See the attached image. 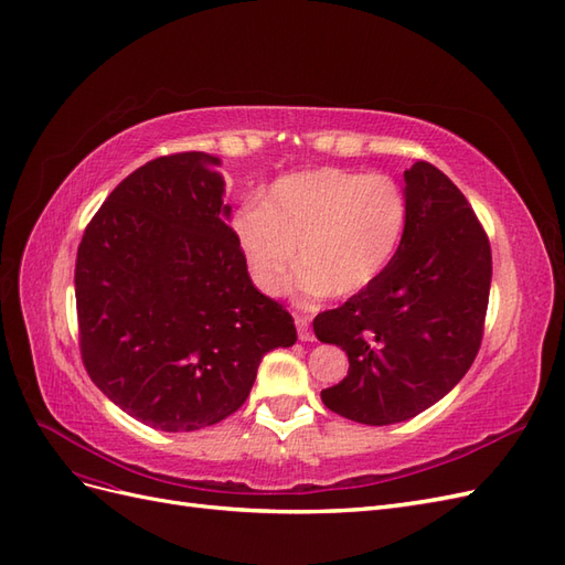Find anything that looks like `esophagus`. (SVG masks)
Wrapping results in <instances>:
<instances>
[{"mask_svg":"<svg viewBox=\"0 0 565 565\" xmlns=\"http://www.w3.org/2000/svg\"><path fill=\"white\" fill-rule=\"evenodd\" d=\"M295 324H297V334H299L301 341H313V332H311V328H309V318L297 313V316H295Z\"/></svg>","mask_w":565,"mask_h":565,"instance_id":"1","label":"esophagus"}]
</instances>
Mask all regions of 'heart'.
<instances>
[{"mask_svg":"<svg viewBox=\"0 0 565 565\" xmlns=\"http://www.w3.org/2000/svg\"><path fill=\"white\" fill-rule=\"evenodd\" d=\"M405 224L407 195L396 179L322 167L278 179L235 216V233L268 297L285 292L299 262L295 295L306 303L370 287L396 256Z\"/></svg>","mask_w":565,"mask_h":565,"instance_id":"b5f03b06","label":"heart"}]
</instances>
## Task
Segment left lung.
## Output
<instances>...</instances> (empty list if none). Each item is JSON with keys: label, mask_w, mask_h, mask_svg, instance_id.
Listing matches in <instances>:
<instances>
[{"label": "left lung", "mask_w": 565, "mask_h": 565, "mask_svg": "<svg viewBox=\"0 0 565 565\" xmlns=\"http://www.w3.org/2000/svg\"><path fill=\"white\" fill-rule=\"evenodd\" d=\"M403 191L407 224L388 268L313 320L316 337L349 355L322 403L370 426L413 419L455 388L481 347L490 297V243L459 188L415 162Z\"/></svg>", "instance_id": "left-lung-1"}]
</instances>
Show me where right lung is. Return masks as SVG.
<instances>
[{
    "mask_svg": "<svg viewBox=\"0 0 565 565\" xmlns=\"http://www.w3.org/2000/svg\"><path fill=\"white\" fill-rule=\"evenodd\" d=\"M218 167L207 152L146 162L100 204L77 249L84 367L160 431L226 419L262 358L297 341L292 316L252 285Z\"/></svg>",
    "mask_w": 565,
    "mask_h": 565,
    "instance_id": "1",
    "label": "right lung"
}]
</instances>
